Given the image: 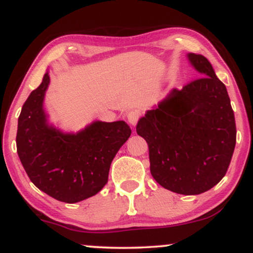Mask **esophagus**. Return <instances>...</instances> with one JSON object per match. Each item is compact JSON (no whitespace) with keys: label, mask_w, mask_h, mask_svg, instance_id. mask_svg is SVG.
Segmentation results:
<instances>
[{"label":"esophagus","mask_w":253,"mask_h":253,"mask_svg":"<svg viewBox=\"0 0 253 253\" xmlns=\"http://www.w3.org/2000/svg\"><path fill=\"white\" fill-rule=\"evenodd\" d=\"M127 120H128L129 125L135 126L136 123H138V120H139V113L136 112V110H130L128 114H127Z\"/></svg>","instance_id":"obj_1"}]
</instances>
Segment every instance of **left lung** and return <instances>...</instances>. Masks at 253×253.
<instances>
[{"label":"left lung","instance_id":"1","mask_svg":"<svg viewBox=\"0 0 253 253\" xmlns=\"http://www.w3.org/2000/svg\"><path fill=\"white\" fill-rule=\"evenodd\" d=\"M202 77L173 89L138 121L149 145L151 175L165 189L197 195L226 175L236 147V120L227 89L201 54H188Z\"/></svg>","mask_w":253,"mask_h":253}]
</instances>
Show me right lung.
Listing matches in <instances>:
<instances>
[{"label": "right lung", "instance_id": "right-lung-1", "mask_svg": "<svg viewBox=\"0 0 253 253\" xmlns=\"http://www.w3.org/2000/svg\"><path fill=\"white\" fill-rule=\"evenodd\" d=\"M48 84L46 72L22 106L17 155L37 188L58 201L76 203L96 195L106 185L110 164L132 130L125 121H94L77 133L54 128L42 107Z\"/></svg>", "mask_w": 253, "mask_h": 253}]
</instances>
